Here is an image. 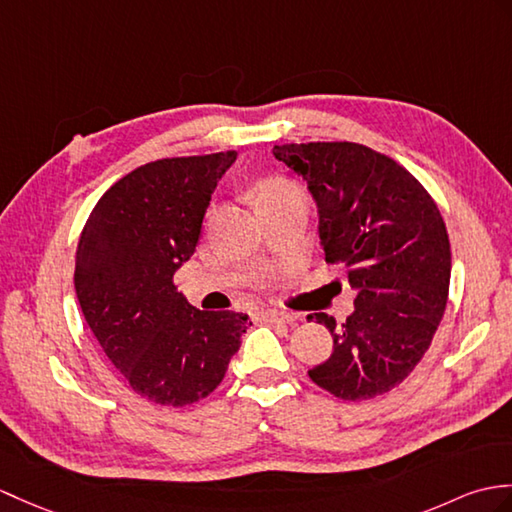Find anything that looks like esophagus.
Returning <instances> with one entry per match:
<instances>
[{
	"instance_id": "1",
	"label": "esophagus",
	"mask_w": 512,
	"mask_h": 512,
	"mask_svg": "<svg viewBox=\"0 0 512 512\" xmlns=\"http://www.w3.org/2000/svg\"><path fill=\"white\" fill-rule=\"evenodd\" d=\"M261 320H266V323H292L294 316L285 314V312L270 310V312H261Z\"/></svg>"
}]
</instances>
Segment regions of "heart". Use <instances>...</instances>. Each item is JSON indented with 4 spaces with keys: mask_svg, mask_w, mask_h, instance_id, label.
Here are the masks:
<instances>
[{
    "mask_svg": "<svg viewBox=\"0 0 512 512\" xmlns=\"http://www.w3.org/2000/svg\"><path fill=\"white\" fill-rule=\"evenodd\" d=\"M299 200H307L303 187L285 176H270L259 185V205L264 211L290 205V202Z\"/></svg>",
    "mask_w": 512,
    "mask_h": 512,
    "instance_id": "heart-1",
    "label": "heart"
}]
</instances>
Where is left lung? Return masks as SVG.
Masks as SVG:
<instances>
[{
    "instance_id": "left-lung-1",
    "label": "left lung",
    "mask_w": 512,
    "mask_h": 512,
    "mask_svg": "<svg viewBox=\"0 0 512 512\" xmlns=\"http://www.w3.org/2000/svg\"><path fill=\"white\" fill-rule=\"evenodd\" d=\"M272 154L307 181L325 261L347 266L358 292L342 325L316 314L334 351L312 382L344 401L384 395L421 362L445 314L451 248L441 211L403 165L362 144H283Z\"/></svg>"
}]
</instances>
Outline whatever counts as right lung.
<instances>
[{
	"label": "right lung",
	"mask_w": 512,
	"mask_h": 512,
	"mask_svg": "<svg viewBox=\"0 0 512 512\" xmlns=\"http://www.w3.org/2000/svg\"><path fill=\"white\" fill-rule=\"evenodd\" d=\"M237 152L141 165L93 207L76 251V294L106 358L137 395L183 408L220 386L248 316L205 312L176 290L213 189Z\"/></svg>",
	"instance_id": "obj_1"
}]
</instances>
